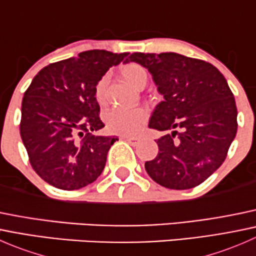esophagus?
<instances>
[{
    "label": "esophagus",
    "mask_w": 256,
    "mask_h": 256,
    "mask_svg": "<svg viewBox=\"0 0 256 256\" xmlns=\"http://www.w3.org/2000/svg\"><path fill=\"white\" fill-rule=\"evenodd\" d=\"M121 138L125 141H128V144H136L138 142V138H131V136H121Z\"/></svg>",
    "instance_id": "obj_1"
}]
</instances>
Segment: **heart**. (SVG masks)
<instances>
[{
    "mask_svg": "<svg viewBox=\"0 0 256 256\" xmlns=\"http://www.w3.org/2000/svg\"><path fill=\"white\" fill-rule=\"evenodd\" d=\"M120 76L126 82L136 89H142L147 84L148 74L142 66L138 63L124 64L120 68ZM108 76H102L95 85V99L99 104L106 102ZM148 118V112L144 108L134 109H112L105 115V122L112 134L118 135H135L140 132Z\"/></svg>",
    "mask_w": 256,
    "mask_h": 256,
    "instance_id": "b5f03b06",
    "label": "heart"
}]
</instances>
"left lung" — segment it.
<instances>
[{
	"mask_svg": "<svg viewBox=\"0 0 256 256\" xmlns=\"http://www.w3.org/2000/svg\"><path fill=\"white\" fill-rule=\"evenodd\" d=\"M152 74L164 95L148 128L164 131L158 154L144 164L148 176L170 190L204 182L226 160L236 135V105L223 74L208 62L177 53H132L126 58Z\"/></svg>",
	"mask_w": 256,
	"mask_h": 256,
	"instance_id": "8db88e82",
	"label": "left lung"
}]
</instances>
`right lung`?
<instances>
[{
  "label": "right lung",
  "instance_id": "obj_1",
  "mask_svg": "<svg viewBox=\"0 0 256 256\" xmlns=\"http://www.w3.org/2000/svg\"><path fill=\"white\" fill-rule=\"evenodd\" d=\"M128 53L86 50L38 72L24 92L20 132L30 166L53 187L74 190L94 182L118 138L104 128L95 85Z\"/></svg>",
  "mask_w": 256,
  "mask_h": 256
}]
</instances>
